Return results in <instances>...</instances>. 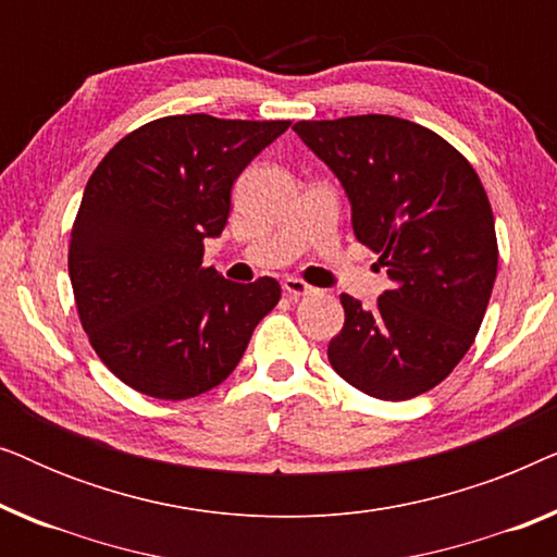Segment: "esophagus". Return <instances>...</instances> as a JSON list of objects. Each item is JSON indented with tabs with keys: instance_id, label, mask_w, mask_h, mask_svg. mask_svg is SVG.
I'll return each instance as SVG.
<instances>
[{
	"instance_id": "obj_1",
	"label": "esophagus",
	"mask_w": 557,
	"mask_h": 557,
	"mask_svg": "<svg viewBox=\"0 0 557 557\" xmlns=\"http://www.w3.org/2000/svg\"><path fill=\"white\" fill-rule=\"evenodd\" d=\"M281 286H284V294L286 296H311L317 292L314 286H309L307 281H301V278H296V276H286L284 281H281Z\"/></svg>"
}]
</instances>
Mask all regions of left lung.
<instances>
[{"label":"left lung","instance_id":"1","mask_svg":"<svg viewBox=\"0 0 557 557\" xmlns=\"http://www.w3.org/2000/svg\"><path fill=\"white\" fill-rule=\"evenodd\" d=\"M294 132L337 174L357 240L375 250L393 281L375 309L339 296L345 326L326 357L372 398H416L469 352L497 278L482 180L461 151L406 119L296 121Z\"/></svg>","mask_w":557,"mask_h":557}]
</instances>
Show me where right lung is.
Here are the masks:
<instances>
[{
	"label": "right lung",
	"mask_w": 557,
	"mask_h": 557,
	"mask_svg": "<svg viewBox=\"0 0 557 557\" xmlns=\"http://www.w3.org/2000/svg\"><path fill=\"white\" fill-rule=\"evenodd\" d=\"M288 126L164 116L126 134L90 174L67 271L90 347L121 383L187 400L240 362L281 286L205 269V238L223 233L233 182Z\"/></svg>",
	"instance_id": "obj_1"
}]
</instances>
